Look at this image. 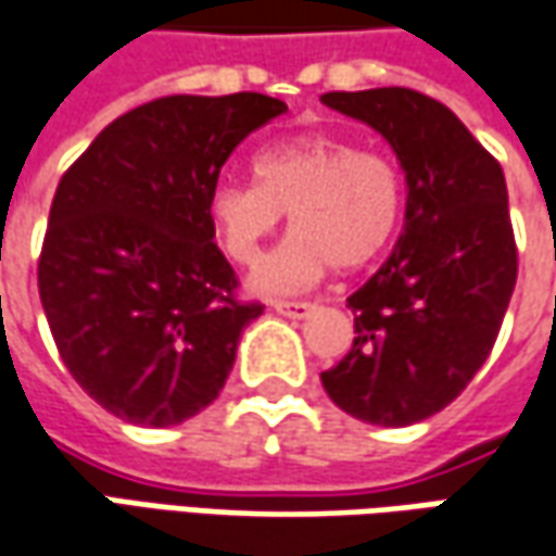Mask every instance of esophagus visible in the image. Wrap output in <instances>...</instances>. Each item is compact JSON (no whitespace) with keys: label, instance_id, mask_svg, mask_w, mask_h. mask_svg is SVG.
I'll return each mask as SVG.
<instances>
[{"label":"esophagus","instance_id":"obj_1","mask_svg":"<svg viewBox=\"0 0 556 556\" xmlns=\"http://www.w3.org/2000/svg\"><path fill=\"white\" fill-rule=\"evenodd\" d=\"M277 314H282V317H289V320H304L311 311H314V304L311 302H274L270 304Z\"/></svg>","mask_w":556,"mask_h":556}]
</instances>
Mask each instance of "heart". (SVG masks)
Instances as JSON below:
<instances>
[{
    "instance_id": "1",
    "label": "heart",
    "mask_w": 556,
    "mask_h": 556,
    "mask_svg": "<svg viewBox=\"0 0 556 556\" xmlns=\"http://www.w3.org/2000/svg\"><path fill=\"white\" fill-rule=\"evenodd\" d=\"M257 180H220L207 214L220 249L252 264L286 211L295 230L252 274L257 292H299L336 264L361 270L389 249L404 214L399 167L329 134H295L267 142L254 157Z\"/></svg>"
}]
</instances>
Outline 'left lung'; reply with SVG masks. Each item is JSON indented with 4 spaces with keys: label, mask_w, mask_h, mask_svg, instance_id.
Listing matches in <instances>:
<instances>
[{
    "label": "left lung",
    "mask_w": 556,
    "mask_h": 556,
    "mask_svg": "<svg viewBox=\"0 0 556 556\" xmlns=\"http://www.w3.org/2000/svg\"><path fill=\"white\" fill-rule=\"evenodd\" d=\"M324 105L392 146L407 207L399 245L349 299V354L320 379L351 417L410 426L447 407L492 354L517 286L507 182L457 114L417 89L326 92Z\"/></svg>",
    "instance_id": "1"
}]
</instances>
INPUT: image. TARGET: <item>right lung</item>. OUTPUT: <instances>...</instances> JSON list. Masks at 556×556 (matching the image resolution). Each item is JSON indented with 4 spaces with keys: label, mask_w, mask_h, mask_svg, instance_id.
Wrapping results in <instances>:
<instances>
[{
    "label": "right lung",
    "mask_w": 556,
    "mask_h": 556,
    "mask_svg": "<svg viewBox=\"0 0 556 556\" xmlns=\"http://www.w3.org/2000/svg\"><path fill=\"white\" fill-rule=\"evenodd\" d=\"M286 111L261 92L164 96L111 121L61 177L39 302L86 395L136 426H177L220 395L242 329L207 195L232 149Z\"/></svg>",
    "instance_id": "obj_1"
}]
</instances>
